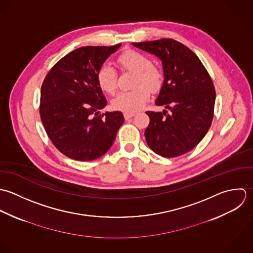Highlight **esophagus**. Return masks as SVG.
I'll list each match as a JSON object with an SVG mask.
<instances>
[{"label": "esophagus", "mask_w": 253, "mask_h": 253, "mask_svg": "<svg viewBox=\"0 0 253 253\" xmlns=\"http://www.w3.org/2000/svg\"><path fill=\"white\" fill-rule=\"evenodd\" d=\"M134 115H135L134 113H127V112H124V118H125L126 120H128V119L132 118Z\"/></svg>", "instance_id": "34e87169"}]
</instances>
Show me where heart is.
Instances as JSON below:
<instances>
[{"instance_id":"1","label":"heart","mask_w":253,"mask_h":253,"mask_svg":"<svg viewBox=\"0 0 253 253\" xmlns=\"http://www.w3.org/2000/svg\"><path fill=\"white\" fill-rule=\"evenodd\" d=\"M117 62L123 70L136 73L134 77L136 88L131 91L119 92L112 100V106L123 112L134 113L143 107L150 97V91L146 87L156 90L160 87L162 75L157 68L152 66L151 58L140 51H124L119 55ZM97 80L103 92L110 95L115 92L117 74L109 63H104L99 68Z\"/></svg>"}]
</instances>
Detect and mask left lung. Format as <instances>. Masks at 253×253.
Instances as JSON below:
<instances>
[{"instance_id":"1","label":"left lung","mask_w":253,"mask_h":253,"mask_svg":"<svg viewBox=\"0 0 253 253\" xmlns=\"http://www.w3.org/2000/svg\"><path fill=\"white\" fill-rule=\"evenodd\" d=\"M132 45L161 60L164 80L155 104L170 109V113L147 112L148 146L164 157L190 152L204 138L213 118L216 95L207 70L194 51L173 39Z\"/></svg>"}]
</instances>
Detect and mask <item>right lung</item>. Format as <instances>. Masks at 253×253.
I'll list each match as a JSON object with an SVG mask.
<instances>
[{"label": "right lung", "mask_w": 253, "mask_h": 253, "mask_svg": "<svg viewBox=\"0 0 253 253\" xmlns=\"http://www.w3.org/2000/svg\"><path fill=\"white\" fill-rule=\"evenodd\" d=\"M120 46L76 49L57 61L43 82L41 120L54 147L72 159L101 157L124 122L120 111L99 114L107 101L97 80L99 68Z\"/></svg>", "instance_id": "1"}]
</instances>
